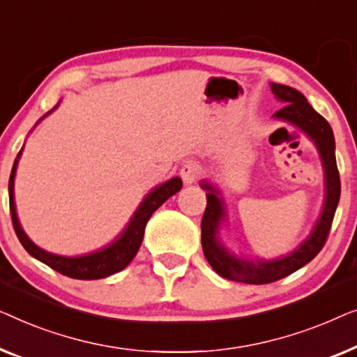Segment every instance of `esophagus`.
Listing matches in <instances>:
<instances>
[{
    "instance_id": "34e87169",
    "label": "esophagus",
    "mask_w": 357,
    "mask_h": 357,
    "mask_svg": "<svg viewBox=\"0 0 357 357\" xmlns=\"http://www.w3.org/2000/svg\"><path fill=\"white\" fill-rule=\"evenodd\" d=\"M200 172H202L200 165L197 162L189 160V162H185L183 165V168H181V178H183L185 184H192L200 178Z\"/></svg>"
}]
</instances>
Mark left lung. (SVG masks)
Returning <instances> with one entry per match:
<instances>
[{"instance_id":"obj_1","label":"left lung","mask_w":357,"mask_h":357,"mask_svg":"<svg viewBox=\"0 0 357 357\" xmlns=\"http://www.w3.org/2000/svg\"><path fill=\"white\" fill-rule=\"evenodd\" d=\"M270 89L277 100L284 103V107L278 109L273 116L303 129L310 140H314L315 147L319 150L325 173V202L312 233L301 243L298 249L281 255L278 259L252 260L241 257L225 248L218 231L222 223L227 222V207H225L220 190L213 184L207 181L200 183V188L207 190V207H205L202 223H200L205 259L208 260V264L220 277L248 284L273 283V281L288 277L296 270L304 267L305 264H309L322 250L325 241H327L341 192L340 173L335 158V137L327 119L320 116L310 107L304 95L296 89L273 82L270 84Z\"/></svg>"}]
</instances>
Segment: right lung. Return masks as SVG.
Instances as JSON below:
<instances>
[{"mask_svg": "<svg viewBox=\"0 0 357 357\" xmlns=\"http://www.w3.org/2000/svg\"><path fill=\"white\" fill-rule=\"evenodd\" d=\"M52 112H48L45 116H48ZM42 119H40V121H42ZM21 152H19L16 162L13 165L11 176H9V210H11L14 231H16L17 238L24 245V249H26L32 257L40 260V262L47 264L48 267L56 270V272L61 275H66L69 278L100 280L126 268L130 260L135 257V254H137L140 244H142L145 225H147L149 218L152 217V213L160 207V205H163L172 195L179 192L181 188H183V181L178 176L172 178L167 181V183L160 184L158 188L152 189L147 195H145V199L134 212L128 227L124 228L123 233L119 234L112 244L105 245L103 249L95 250L92 254L79 255V257H64V255L50 254L47 250L40 249L38 245H35L32 241L29 239V236L24 233L21 223H19L16 205H14V176H16V167L17 160L21 157Z\"/></svg>", "mask_w": 357, "mask_h": 357, "instance_id": "add662e5", "label": "right lung"}]
</instances>
